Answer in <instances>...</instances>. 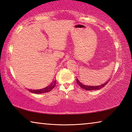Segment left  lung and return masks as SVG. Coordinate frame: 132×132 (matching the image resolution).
Returning a JSON list of instances; mask_svg holds the SVG:
<instances>
[{
    "instance_id": "obj_1",
    "label": "left lung",
    "mask_w": 132,
    "mask_h": 132,
    "mask_svg": "<svg viewBox=\"0 0 132 132\" xmlns=\"http://www.w3.org/2000/svg\"><path fill=\"white\" fill-rule=\"evenodd\" d=\"M76 81H77V84H79V86L81 87L82 89H84V90H86L87 91H93V90H100V89L103 88L105 86L107 83H108V81H109V80H108V81L105 82V83L102 84L101 85H98V86H91V85L83 84L82 82H80L79 81V80L77 79V78H76Z\"/></svg>"
}]
</instances>
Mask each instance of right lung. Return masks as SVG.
I'll list each match as a JSON object with an SVG mask.
<instances>
[{
    "instance_id": "obj_1",
    "label": "right lung",
    "mask_w": 132,
    "mask_h": 132,
    "mask_svg": "<svg viewBox=\"0 0 132 132\" xmlns=\"http://www.w3.org/2000/svg\"><path fill=\"white\" fill-rule=\"evenodd\" d=\"M56 85V80L53 81L48 86L46 87L41 88V89H38V90H30V89H28V90L30 92L34 93V94H42V93H45L50 92L52 89L54 88V87Z\"/></svg>"
}]
</instances>
